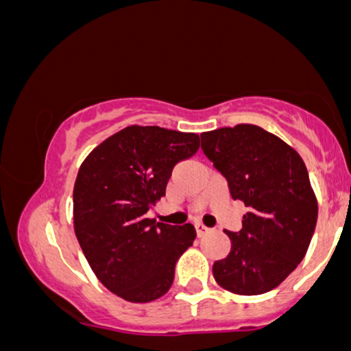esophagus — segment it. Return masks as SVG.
Masks as SVG:
<instances>
[{
    "instance_id": "esophagus-1",
    "label": "esophagus",
    "mask_w": 351,
    "mask_h": 351,
    "mask_svg": "<svg viewBox=\"0 0 351 351\" xmlns=\"http://www.w3.org/2000/svg\"><path fill=\"white\" fill-rule=\"evenodd\" d=\"M195 228H196V232H198L199 237L204 236V234H208V232H209V228H206V226H204V224H201V223H196Z\"/></svg>"
}]
</instances>
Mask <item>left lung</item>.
I'll list each match as a JSON object with an SVG mask.
<instances>
[{
    "instance_id": "obj_1",
    "label": "left lung",
    "mask_w": 351,
    "mask_h": 351,
    "mask_svg": "<svg viewBox=\"0 0 351 351\" xmlns=\"http://www.w3.org/2000/svg\"><path fill=\"white\" fill-rule=\"evenodd\" d=\"M201 148L226 176L232 199L249 211L216 261L217 284L237 295H259L282 284L304 259L318 204L304 160L277 135L251 123L201 134Z\"/></svg>"
}]
</instances>
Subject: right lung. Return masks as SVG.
<instances>
[{
    "mask_svg": "<svg viewBox=\"0 0 351 351\" xmlns=\"http://www.w3.org/2000/svg\"><path fill=\"white\" fill-rule=\"evenodd\" d=\"M199 135L130 125L87 155L74 184V231L97 279L145 304L170 291L175 264L196 237L191 224L155 223L173 167L195 155Z\"/></svg>",
    "mask_w": 351,
    "mask_h": 351,
    "instance_id": "obj_1",
    "label": "right lung"
}]
</instances>
